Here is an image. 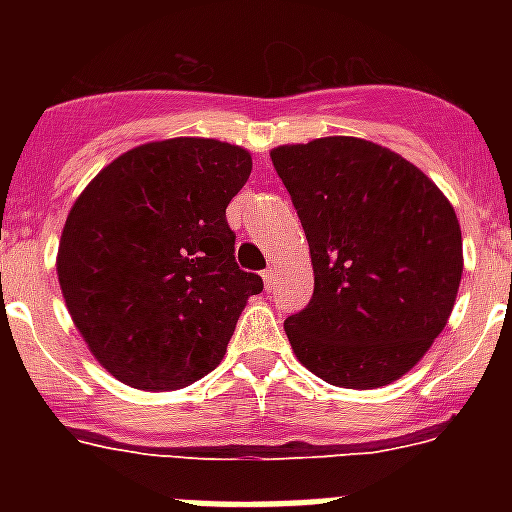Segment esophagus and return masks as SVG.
<instances>
[{
  "label": "esophagus",
  "instance_id": "1",
  "mask_svg": "<svg viewBox=\"0 0 512 512\" xmlns=\"http://www.w3.org/2000/svg\"><path fill=\"white\" fill-rule=\"evenodd\" d=\"M261 277H264V284H266V289H271L274 287V282H277V269H264L261 271Z\"/></svg>",
  "mask_w": 512,
  "mask_h": 512
}]
</instances>
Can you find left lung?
Listing matches in <instances>:
<instances>
[{
	"mask_svg": "<svg viewBox=\"0 0 512 512\" xmlns=\"http://www.w3.org/2000/svg\"><path fill=\"white\" fill-rule=\"evenodd\" d=\"M271 164L315 274L312 300L284 320L297 359L348 390L395 382L454 310L464 271L454 207L418 166L361 138L279 146Z\"/></svg>",
	"mask_w": 512,
	"mask_h": 512,
	"instance_id": "8db88e82",
	"label": "left lung"
}]
</instances>
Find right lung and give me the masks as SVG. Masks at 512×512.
<instances>
[{
    "label": "right lung",
    "instance_id": "obj_1",
    "mask_svg": "<svg viewBox=\"0 0 512 512\" xmlns=\"http://www.w3.org/2000/svg\"><path fill=\"white\" fill-rule=\"evenodd\" d=\"M248 151L171 138L122 153L63 225L58 282L99 364L135 390H182L225 356L259 274L235 264L230 200Z\"/></svg>",
    "mask_w": 512,
    "mask_h": 512
}]
</instances>
